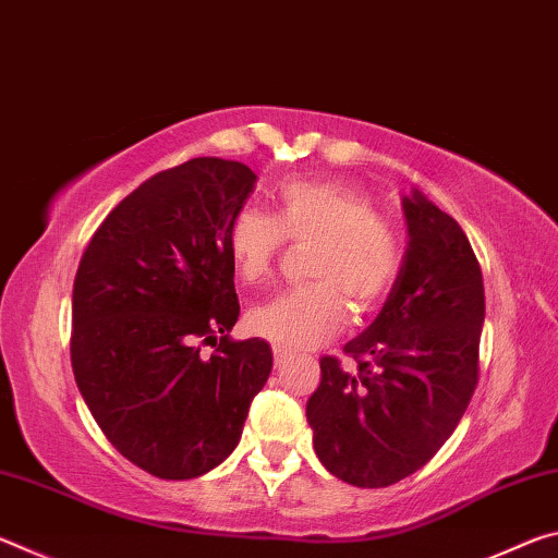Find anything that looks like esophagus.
I'll return each instance as SVG.
<instances>
[{"label":"esophagus","instance_id":"34e87169","mask_svg":"<svg viewBox=\"0 0 558 558\" xmlns=\"http://www.w3.org/2000/svg\"><path fill=\"white\" fill-rule=\"evenodd\" d=\"M272 359H276V364H278V366H280V364H286L288 352H286V349H280V347H272Z\"/></svg>","mask_w":558,"mask_h":558}]
</instances>
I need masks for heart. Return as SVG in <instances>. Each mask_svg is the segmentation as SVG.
Masks as SVG:
<instances>
[{"mask_svg": "<svg viewBox=\"0 0 558 558\" xmlns=\"http://www.w3.org/2000/svg\"><path fill=\"white\" fill-rule=\"evenodd\" d=\"M290 243H310L307 278L313 286L286 290L251 307L248 329L286 352H300L332 337L344 317L369 313L389 295L401 272V241L376 216L369 196L356 189L292 179L276 192V211L241 209L229 226V253L245 282L270 276L278 253Z\"/></svg>", "mask_w": 558, "mask_h": 558, "instance_id": "obj_1", "label": "heart"}]
</instances>
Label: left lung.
Instances as JSON below:
<instances>
[{
	"instance_id": "8db88e82",
	"label": "left lung",
	"mask_w": 558,
	"mask_h": 558,
	"mask_svg": "<svg viewBox=\"0 0 558 558\" xmlns=\"http://www.w3.org/2000/svg\"><path fill=\"white\" fill-rule=\"evenodd\" d=\"M409 245L374 323L344 344L356 372L323 356L307 401L315 452L335 477L389 487L436 456L477 386L483 270L460 223L418 189L401 199Z\"/></svg>"
}]
</instances>
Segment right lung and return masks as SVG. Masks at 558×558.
Instances as JSON below:
<instances>
[{"label": "right lung", "instance_id": "obj_1", "mask_svg": "<svg viewBox=\"0 0 558 558\" xmlns=\"http://www.w3.org/2000/svg\"><path fill=\"white\" fill-rule=\"evenodd\" d=\"M253 186L231 159L165 169L106 216L75 272V384L120 456L155 477L221 465L272 369L266 339L229 337L241 313L229 226Z\"/></svg>", "mask_w": 558, "mask_h": 558}]
</instances>
